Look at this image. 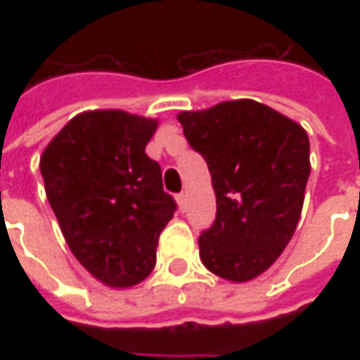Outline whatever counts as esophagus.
<instances>
[{"label":"esophagus","mask_w":360,"mask_h":360,"mask_svg":"<svg viewBox=\"0 0 360 360\" xmlns=\"http://www.w3.org/2000/svg\"><path fill=\"white\" fill-rule=\"evenodd\" d=\"M186 192H180V194H178V196H176V200H178V206H180V208H182V210H184V208H186Z\"/></svg>","instance_id":"34e87169"}]
</instances>
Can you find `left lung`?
Wrapping results in <instances>:
<instances>
[{"label":"left lung","instance_id":"left-lung-1","mask_svg":"<svg viewBox=\"0 0 360 360\" xmlns=\"http://www.w3.org/2000/svg\"><path fill=\"white\" fill-rule=\"evenodd\" d=\"M178 120L216 192L214 222L198 238L202 262L220 278L250 281L295 234L311 174L309 136L255 100L182 112Z\"/></svg>","mask_w":360,"mask_h":360}]
</instances>
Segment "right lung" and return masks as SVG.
<instances>
[{"label": "right lung", "mask_w": 360, "mask_h": 360, "mask_svg": "<svg viewBox=\"0 0 360 360\" xmlns=\"http://www.w3.org/2000/svg\"><path fill=\"white\" fill-rule=\"evenodd\" d=\"M156 120L120 110L79 114L44 150L39 170L63 238L84 269L126 288L152 272L176 212L146 144Z\"/></svg>", "instance_id": "1"}]
</instances>
